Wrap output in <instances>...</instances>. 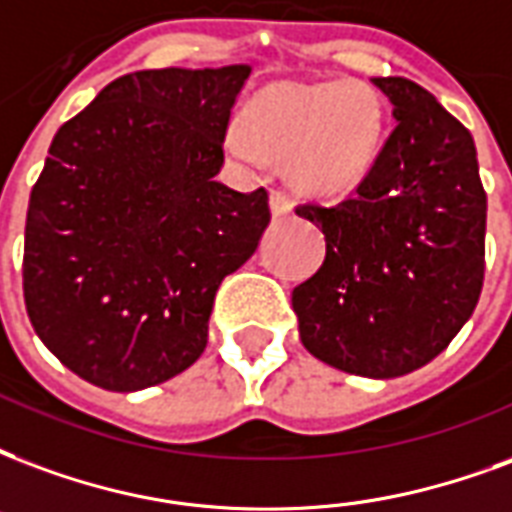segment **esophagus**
I'll return each mask as SVG.
<instances>
[{
  "instance_id": "34e87169",
  "label": "esophagus",
  "mask_w": 512,
  "mask_h": 512,
  "mask_svg": "<svg viewBox=\"0 0 512 512\" xmlns=\"http://www.w3.org/2000/svg\"><path fill=\"white\" fill-rule=\"evenodd\" d=\"M290 198H287L285 192H279V189H276V192H271V214H274L276 219H282V217H287V214H290Z\"/></svg>"
}]
</instances>
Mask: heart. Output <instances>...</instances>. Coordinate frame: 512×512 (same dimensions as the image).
Here are the masks:
<instances>
[{"mask_svg": "<svg viewBox=\"0 0 512 512\" xmlns=\"http://www.w3.org/2000/svg\"><path fill=\"white\" fill-rule=\"evenodd\" d=\"M382 138V100L361 81L274 83L249 102V127L233 121L227 151L241 162L290 160L301 192L339 195L374 165Z\"/></svg>", "mask_w": 512, "mask_h": 512, "instance_id": "1", "label": "heart"}]
</instances>
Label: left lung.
<instances>
[{
	"mask_svg": "<svg viewBox=\"0 0 512 512\" xmlns=\"http://www.w3.org/2000/svg\"><path fill=\"white\" fill-rule=\"evenodd\" d=\"M372 83L396 127L352 198L295 208L323 227L325 260L293 290V312L317 361L393 380L434 361L478 306L486 192L475 140L434 94Z\"/></svg>",
	"mask_w": 512,
	"mask_h": 512,
	"instance_id": "1",
	"label": "left lung"
}]
</instances>
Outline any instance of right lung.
<instances>
[{
  "label": "right lung",
  "mask_w": 512,
  "mask_h": 512,
  "mask_svg": "<svg viewBox=\"0 0 512 512\" xmlns=\"http://www.w3.org/2000/svg\"><path fill=\"white\" fill-rule=\"evenodd\" d=\"M249 73L121 75L56 132L29 198L24 301L37 336L81 380L143 391L206 350L222 279L271 222L266 189L217 181Z\"/></svg>",
  "instance_id": "obj_1"
}]
</instances>
